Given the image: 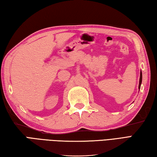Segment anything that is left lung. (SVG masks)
Segmentation results:
<instances>
[{"mask_svg":"<svg viewBox=\"0 0 157 157\" xmlns=\"http://www.w3.org/2000/svg\"><path fill=\"white\" fill-rule=\"evenodd\" d=\"M141 82H142V72H141H141H140V83H139V87H138L139 90H140Z\"/></svg>","mask_w":157,"mask_h":157,"instance_id":"1","label":"left lung"}]
</instances>
